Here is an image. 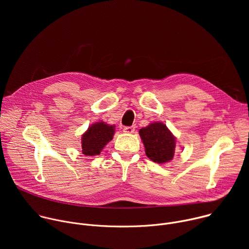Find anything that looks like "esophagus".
I'll return each mask as SVG.
<instances>
[{
  "mask_svg": "<svg viewBox=\"0 0 249 249\" xmlns=\"http://www.w3.org/2000/svg\"><path fill=\"white\" fill-rule=\"evenodd\" d=\"M123 131L128 134H133L135 132V127L134 126H126V127H124Z\"/></svg>",
  "mask_w": 249,
  "mask_h": 249,
  "instance_id": "34e87169",
  "label": "esophagus"
}]
</instances>
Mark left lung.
I'll list each match as a JSON object with an SVG mask.
<instances>
[{"instance_id":"8db88e82","label":"left lung","mask_w":249,"mask_h":249,"mask_svg":"<svg viewBox=\"0 0 249 249\" xmlns=\"http://www.w3.org/2000/svg\"><path fill=\"white\" fill-rule=\"evenodd\" d=\"M143 141L147 157L158 163L172 160L175 150V138L167 127L160 122H155L139 131Z\"/></svg>"}]
</instances>
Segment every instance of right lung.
<instances>
[{"label": "right lung", "mask_w": 249, "mask_h": 249, "mask_svg": "<svg viewBox=\"0 0 249 249\" xmlns=\"http://www.w3.org/2000/svg\"><path fill=\"white\" fill-rule=\"evenodd\" d=\"M114 127L98 122L91 125L82 137V152L86 156L99 155L104 146L113 138Z\"/></svg>", "instance_id": "1"}]
</instances>
